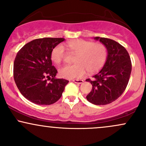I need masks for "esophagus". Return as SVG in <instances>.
<instances>
[{
  "mask_svg": "<svg viewBox=\"0 0 146 146\" xmlns=\"http://www.w3.org/2000/svg\"><path fill=\"white\" fill-rule=\"evenodd\" d=\"M72 81H73L74 83H76V84H82L84 82V80H73Z\"/></svg>",
  "mask_w": 146,
  "mask_h": 146,
  "instance_id": "obj_1",
  "label": "esophagus"
}]
</instances>
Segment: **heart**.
<instances>
[{
	"mask_svg": "<svg viewBox=\"0 0 146 146\" xmlns=\"http://www.w3.org/2000/svg\"><path fill=\"white\" fill-rule=\"evenodd\" d=\"M66 46L69 53L76 55L73 60L75 64L64 66L59 71L62 78L68 80L82 78L86 71L89 73L98 71L104 64L108 56L107 47L101 42L75 39L68 42ZM64 58V49L62 45L53 48L51 58L55 64H59Z\"/></svg>",
	"mask_w": 146,
	"mask_h": 146,
	"instance_id": "b5f03b06",
	"label": "heart"
}]
</instances>
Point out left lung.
I'll use <instances>...</instances> for the list:
<instances>
[{
	"instance_id": "8db88e82",
	"label": "left lung",
	"mask_w": 146,
	"mask_h": 146,
	"mask_svg": "<svg viewBox=\"0 0 146 146\" xmlns=\"http://www.w3.org/2000/svg\"><path fill=\"white\" fill-rule=\"evenodd\" d=\"M106 45L108 57L104 66L93 80L87 79L93 88L86 96L95 105H106L115 101L123 94L128 85L132 71V63L129 53L117 42L106 38L95 37Z\"/></svg>"
}]
</instances>
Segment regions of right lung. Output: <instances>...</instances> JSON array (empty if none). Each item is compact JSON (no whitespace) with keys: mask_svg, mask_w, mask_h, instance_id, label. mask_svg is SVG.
Wrapping results in <instances>:
<instances>
[{"mask_svg":"<svg viewBox=\"0 0 146 146\" xmlns=\"http://www.w3.org/2000/svg\"><path fill=\"white\" fill-rule=\"evenodd\" d=\"M64 40L62 38H38L27 43L17 53L14 81L21 94L30 102L50 105L61 98L68 81L56 78L58 71L52 65L51 53Z\"/></svg>","mask_w":146,"mask_h":146,"instance_id":"add662e5","label":"right lung"}]
</instances>
